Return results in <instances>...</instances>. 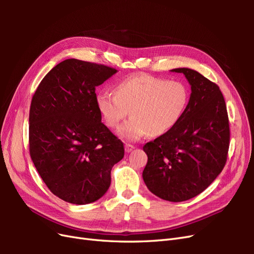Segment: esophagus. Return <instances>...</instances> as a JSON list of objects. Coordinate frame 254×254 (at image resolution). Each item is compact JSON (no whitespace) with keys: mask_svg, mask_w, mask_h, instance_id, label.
Returning <instances> with one entry per match:
<instances>
[{"mask_svg":"<svg viewBox=\"0 0 254 254\" xmlns=\"http://www.w3.org/2000/svg\"><path fill=\"white\" fill-rule=\"evenodd\" d=\"M133 149H134L133 145H131V144H126L125 145V151L126 152H130V151H132Z\"/></svg>","mask_w":254,"mask_h":254,"instance_id":"1","label":"esophagus"}]
</instances>
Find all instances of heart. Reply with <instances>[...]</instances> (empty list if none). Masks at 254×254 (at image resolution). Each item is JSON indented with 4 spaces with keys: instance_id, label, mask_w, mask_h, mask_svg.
Listing matches in <instances>:
<instances>
[{
    "instance_id": "b5f03b06",
    "label": "heart",
    "mask_w": 254,
    "mask_h": 254,
    "mask_svg": "<svg viewBox=\"0 0 254 254\" xmlns=\"http://www.w3.org/2000/svg\"><path fill=\"white\" fill-rule=\"evenodd\" d=\"M190 102V90L181 81L140 74L120 81L114 89L99 91L95 104L110 128L119 126L127 115L131 119L119 128V135L136 141L145 134L158 136L174 128Z\"/></svg>"
}]
</instances>
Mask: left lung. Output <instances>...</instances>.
<instances>
[{"mask_svg":"<svg viewBox=\"0 0 254 254\" xmlns=\"http://www.w3.org/2000/svg\"><path fill=\"white\" fill-rule=\"evenodd\" d=\"M190 84L187 110L174 128L146 143V187L164 200L180 202L210 186L224 170L230 144L225 98L216 83L197 71L179 67Z\"/></svg>","mask_w":254,"mask_h":254,"instance_id":"1","label":"left lung"}]
</instances>
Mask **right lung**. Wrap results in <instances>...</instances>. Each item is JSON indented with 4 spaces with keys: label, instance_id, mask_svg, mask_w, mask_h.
Wrapping results in <instances>:
<instances>
[{
    "label": "right lung",
    "instance_id": "right-lung-1",
    "mask_svg": "<svg viewBox=\"0 0 254 254\" xmlns=\"http://www.w3.org/2000/svg\"><path fill=\"white\" fill-rule=\"evenodd\" d=\"M118 71L66 59L44 76L29 110V153L54 195L73 204L96 201L108 190L124 145L102 123L95 88Z\"/></svg>",
    "mask_w": 254,
    "mask_h": 254
}]
</instances>
